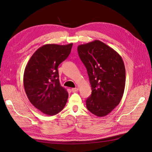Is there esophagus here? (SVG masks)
<instances>
[{"label": "esophagus", "mask_w": 152, "mask_h": 152, "mask_svg": "<svg viewBox=\"0 0 152 152\" xmlns=\"http://www.w3.org/2000/svg\"><path fill=\"white\" fill-rule=\"evenodd\" d=\"M78 90H79V89L77 88V87H75V88H72V91L73 92V93H75V92H77Z\"/></svg>", "instance_id": "obj_1"}]
</instances>
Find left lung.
Listing matches in <instances>:
<instances>
[{
  "instance_id": "obj_1",
  "label": "left lung",
  "mask_w": 152,
  "mask_h": 152,
  "mask_svg": "<svg viewBox=\"0 0 152 152\" xmlns=\"http://www.w3.org/2000/svg\"><path fill=\"white\" fill-rule=\"evenodd\" d=\"M77 50L92 89L86 100L87 108L98 117L107 115L120 103L125 89L126 69L122 57L98 40L79 45Z\"/></svg>"
}]
</instances>
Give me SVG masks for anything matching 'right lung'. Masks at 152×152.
<instances>
[{
	"label": "right lung",
	"instance_id": "1",
	"mask_svg": "<svg viewBox=\"0 0 152 152\" xmlns=\"http://www.w3.org/2000/svg\"><path fill=\"white\" fill-rule=\"evenodd\" d=\"M73 44H45L27 63L23 85L30 102L41 112L54 115L65 107L68 93L59 82L58 68L70 54Z\"/></svg>",
	"mask_w": 152,
	"mask_h": 152
}]
</instances>
